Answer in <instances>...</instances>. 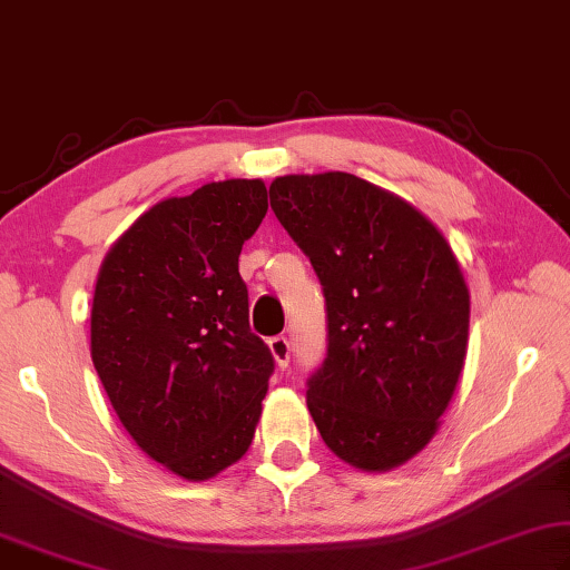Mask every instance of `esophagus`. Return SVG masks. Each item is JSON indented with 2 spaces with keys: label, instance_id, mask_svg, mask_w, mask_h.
Here are the masks:
<instances>
[{
  "label": "esophagus",
  "instance_id": "esophagus-1",
  "mask_svg": "<svg viewBox=\"0 0 570 570\" xmlns=\"http://www.w3.org/2000/svg\"><path fill=\"white\" fill-rule=\"evenodd\" d=\"M269 353H273L277 367H287V363H291V343H287L285 335H275L269 337Z\"/></svg>",
  "mask_w": 570,
  "mask_h": 570
}]
</instances>
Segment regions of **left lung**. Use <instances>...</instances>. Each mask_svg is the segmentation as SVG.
Returning <instances> with one entry per match:
<instances>
[{"label": "left lung", "instance_id": "left-lung-1", "mask_svg": "<svg viewBox=\"0 0 570 570\" xmlns=\"http://www.w3.org/2000/svg\"><path fill=\"white\" fill-rule=\"evenodd\" d=\"M269 205L325 295L327 355L307 377V411L341 461L391 471L431 443L461 377V265L431 219L355 175L277 177Z\"/></svg>", "mask_w": 570, "mask_h": 570}]
</instances>
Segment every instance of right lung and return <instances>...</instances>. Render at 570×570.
<instances>
[{"label":"right lung","mask_w":570,"mask_h":570,"mask_svg":"<svg viewBox=\"0 0 570 570\" xmlns=\"http://www.w3.org/2000/svg\"><path fill=\"white\" fill-rule=\"evenodd\" d=\"M267 213L263 179H225L147 209L109 247L92 363L132 441L187 481L247 453L275 371L237 269Z\"/></svg>","instance_id":"obj_1"}]
</instances>
